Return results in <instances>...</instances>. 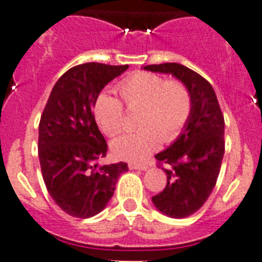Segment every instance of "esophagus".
<instances>
[{
	"label": "esophagus",
	"instance_id": "esophagus-1",
	"mask_svg": "<svg viewBox=\"0 0 262 262\" xmlns=\"http://www.w3.org/2000/svg\"><path fill=\"white\" fill-rule=\"evenodd\" d=\"M129 168L130 170H141V171H145L148 168L147 164H137V163H129Z\"/></svg>",
	"mask_w": 262,
	"mask_h": 262
}]
</instances>
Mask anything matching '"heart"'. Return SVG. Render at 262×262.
I'll use <instances>...</instances> for the list:
<instances>
[{"label": "heart", "mask_w": 262, "mask_h": 262, "mask_svg": "<svg viewBox=\"0 0 262 262\" xmlns=\"http://www.w3.org/2000/svg\"><path fill=\"white\" fill-rule=\"evenodd\" d=\"M117 90L129 108L141 107L139 125L144 126L113 140L111 148L119 159L143 162L159 147L162 137L174 140L190 117V92L178 80L164 81L154 73L137 72L119 81ZM94 117L104 133L115 135L123 126L125 110L118 98L103 92L95 100Z\"/></svg>", "instance_id": "obj_1"}]
</instances>
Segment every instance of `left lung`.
Here are the masks:
<instances>
[{"instance_id": "left-lung-1", "label": "left lung", "mask_w": 262, "mask_h": 262, "mask_svg": "<svg viewBox=\"0 0 262 262\" xmlns=\"http://www.w3.org/2000/svg\"><path fill=\"white\" fill-rule=\"evenodd\" d=\"M144 71L171 75L186 85L191 113L181 135L156 159L168 164L167 186L152 197L158 211L174 219L193 215L216 185L224 155V118L212 85L189 68L168 62L147 65Z\"/></svg>"}]
</instances>
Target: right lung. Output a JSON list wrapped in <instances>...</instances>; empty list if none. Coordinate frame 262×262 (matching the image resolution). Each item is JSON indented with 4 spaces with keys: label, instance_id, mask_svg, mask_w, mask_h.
<instances>
[{
    "label": "right lung",
    "instance_id": "add662e5",
    "mask_svg": "<svg viewBox=\"0 0 262 262\" xmlns=\"http://www.w3.org/2000/svg\"><path fill=\"white\" fill-rule=\"evenodd\" d=\"M129 65L88 62L63 73L39 123V162L49 194L68 215L87 219L102 212L127 164L99 166L107 144L92 114L100 91Z\"/></svg>",
    "mask_w": 262,
    "mask_h": 262
}]
</instances>
